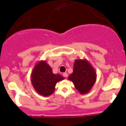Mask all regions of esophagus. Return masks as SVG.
I'll return each instance as SVG.
<instances>
[{"instance_id":"obj_1","label":"esophagus","mask_w":126,"mask_h":126,"mask_svg":"<svg viewBox=\"0 0 126 126\" xmlns=\"http://www.w3.org/2000/svg\"><path fill=\"white\" fill-rule=\"evenodd\" d=\"M63 77H68V74L67 73H63Z\"/></svg>"}]
</instances>
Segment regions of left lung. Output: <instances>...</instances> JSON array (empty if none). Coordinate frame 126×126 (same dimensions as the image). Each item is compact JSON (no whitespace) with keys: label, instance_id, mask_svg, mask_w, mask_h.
<instances>
[{"label":"left lung","instance_id":"obj_1","mask_svg":"<svg viewBox=\"0 0 126 126\" xmlns=\"http://www.w3.org/2000/svg\"><path fill=\"white\" fill-rule=\"evenodd\" d=\"M69 80L74 84L80 94H87L96 80V73L87 59H77L74 63L73 72L69 76Z\"/></svg>","mask_w":126,"mask_h":126}]
</instances>
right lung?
<instances>
[{
	"instance_id": "1",
	"label": "right lung",
	"mask_w": 126,
	"mask_h": 126,
	"mask_svg": "<svg viewBox=\"0 0 126 126\" xmlns=\"http://www.w3.org/2000/svg\"><path fill=\"white\" fill-rule=\"evenodd\" d=\"M65 78L59 74H53L46 61H40L35 65L31 74V82L37 93L49 96L54 92L56 84Z\"/></svg>"
}]
</instances>
